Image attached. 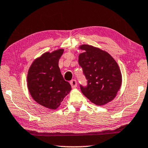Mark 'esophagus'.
<instances>
[{"instance_id": "1", "label": "esophagus", "mask_w": 148, "mask_h": 148, "mask_svg": "<svg viewBox=\"0 0 148 148\" xmlns=\"http://www.w3.org/2000/svg\"><path fill=\"white\" fill-rule=\"evenodd\" d=\"M70 84L73 88H75L77 87V82L76 80H72L70 81Z\"/></svg>"}]
</instances>
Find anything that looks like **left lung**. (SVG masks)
Segmentation results:
<instances>
[{"label": "left lung", "mask_w": 148, "mask_h": 148, "mask_svg": "<svg viewBox=\"0 0 148 148\" xmlns=\"http://www.w3.org/2000/svg\"><path fill=\"white\" fill-rule=\"evenodd\" d=\"M84 52L78 56V63L87 80V86H80L85 97L101 106L114 99L120 89L122 75L113 58L107 51L89 45H80Z\"/></svg>", "instance_id": "obj_1"}]
</instances>
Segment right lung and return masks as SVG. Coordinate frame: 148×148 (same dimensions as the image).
Here are the masks:
<instances>
[{"instance_id": "obj_1", "label": "right lung", "mask_w": 148, "mask_h": 148, "mask_svg": "<svg viewBox=\"0 0 148 148\" xmlns=\"http://www.w3.org/2000/svg\"><path fill=\"white\" fill-rule=\"evenodd\" d=\"M63 49L46 52L35 59L27 74L29 91L35 101L50 109H56L70 93L71 85L64 80L58 66Z\"/></svg>"}]
</instances>
